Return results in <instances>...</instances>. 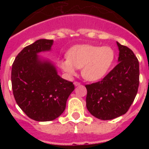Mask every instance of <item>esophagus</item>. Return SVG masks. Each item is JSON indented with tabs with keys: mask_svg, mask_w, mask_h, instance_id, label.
I'll list each match as a JSON object with an SVG mask.
<instances>
[{
	"mask_svg": "<svg viewBox=\"0 0 149 149\" xmlns=\"http://www.w3.org/2000/svg\"><path fill=\"white\" fill-rule=\"evenodd\" d=\"M74 85L75 86H80L81 85V83L79 82H77V81H75V82H74Z\"/></svg>",
	"mask_w": 149,
	"mask_h": 149,
	"instance_id": "34e87169",
	"label": "esophagus"
}]
</instances>
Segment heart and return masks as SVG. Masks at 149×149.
<instances>
[{"label":"heart","mask_w":149,"mask_h":149,"mask_svg":"<svg viewBox=\"0 0 149 149\" xmlns=\"http://www.w3.org/2000/svg\"><path fill=\"white\" fill-rule=\"evenodd\" d=\"M115 51L109 46L92 45H76L67 54L68 58L59 62L62 70L68 77L82 68V75L89 81H98L107 75L115 60Z\"/></svg>","instance_id":"b5f03b06"}]
</instances>
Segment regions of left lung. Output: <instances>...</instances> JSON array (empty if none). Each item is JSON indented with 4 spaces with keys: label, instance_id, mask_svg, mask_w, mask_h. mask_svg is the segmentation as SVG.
<instances>
[{
    "label": "left lung",
    "instance_id": "8db88e82",
    "mask_svg": "<svg viewBox=\"0 0 149 149\" xmlns=\"http://www.w3.org/2000/svg\"><path fill=\"white\" fill-rule=\"evenodd\" d=\"M118 65L99 82L86 85V108L93 116L110 120L127 113L139 86V67L130 48L116 42Z\"/></svg>",
    "mask_w": 149,
    "mask_h": 149
}]
</instances>
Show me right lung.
I'll use <instances>...</instances> for the list:
<instances>
[{
    "instance_id": "add662e5",
    "label": "right lung",
    "mask_w": 149,
    "mask_h": 149,
    "mask_svg": "<svg viewBox=\"0 0 149 149\" xmlns=\"http://www.w3.org/2000/svg\"><path fill=\"white\" fill-rule=\"evenodd\" d=\"M53 44L51 39L36 40L17 55L12 67V86L17 104L37 122L58 118L74 89L72 82L59 75L53 62L39 55L51 51Z\"/></svg>"
}]
</instances>
